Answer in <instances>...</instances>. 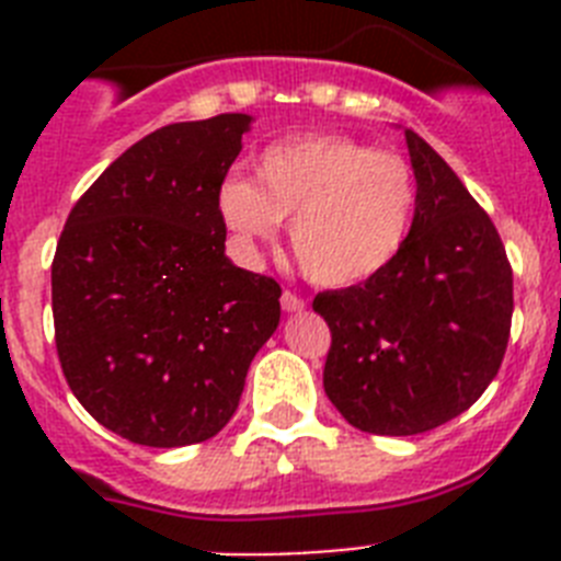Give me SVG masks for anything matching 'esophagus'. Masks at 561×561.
Instances as JSON below:
<instances>
[{
    "instance_id": "esophagus-1",
    "label": "esophagus",
    "mask_w": 561,
    "mask_h": 561,
    "mask_svg": "<svg viewBox=\"0 0 561 561\" xmlns=\"http://www.w3.org/2000/svg\"><path fill=\"white\" fill-rule=\"evenodd\" d=\"M280 309L284 311H304L306 309V300L304 297H297L295 291H284V295H280Z\"/></svg>"
}]
</instances>
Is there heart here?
I'll list each match as a JSON object with an SVG mask.
<instances>
[{"mask_svg": "<svg viewBox=\"0 0 561 561\" xmlns=\"http://www.w3.org/2000/svg\"><path fill=\"white\" fill-rule=\"evenodd\" d=\"M415 205L408 162L340 134L272 142L255 160V182L230 176L219 187L221 219L247 250L291 219L297 264L331 289L388 272L408 247Z\"/></svg>", "mask_w": 561, "mask_h": 561, "instance_id": "b5f03b06", "label": "heart"}]
</instances>
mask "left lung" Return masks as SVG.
Segmentation results:
<instances>
[{"instance_id": "1", "label": "left lung", "mask_w": 561, "mask_h": 561, "mask_svg": "<svg viewBox=\"0 0 561 561\" xmlns=\"http://www.w3.org/2000/svg\"><path fill=\"white\" fill-rule=\"evenodd\" d=\"M415 205L408 247L388 272L323 291L331 329L323 388L351 427L415 435L469 410L497 376L514 289L492 219L458 173L404 128Z\"/></svg>"}]
</instances>
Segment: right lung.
I'll return each instance as SVG.
<instances>
[{"label":"right lung","instance_id":"1","mask_svg":"<svg viewBox=\"0 0 561 561\" xmlns=\"http://www.w3.org/2000/svg\"><path fill=\"white\" fill-rule=\"evenodd\" d=\"M252 114L171 123L121 153L69 213L53 320L69 390L142 447L213 438L280 323V286L225 255L219 187Z\"/></svg>","mask_w":561,"mask_h":561}]
</instances>
